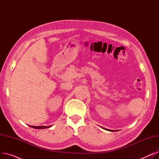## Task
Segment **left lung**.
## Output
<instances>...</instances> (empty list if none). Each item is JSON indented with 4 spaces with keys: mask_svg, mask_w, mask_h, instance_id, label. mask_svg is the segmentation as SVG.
I'll use <instances>...</instances> for the list:
<instances>
[{
    "mask_svg": "<svg viewBox=\"0 0 159 159\" xmlns=\"http://www.w3.org/2000/svg\"><path fill=\"white\" fill-rule=\"evenodd\" d=\"M104 129H106V130H107V131H117V130H110V129H106V128H104Z\"/></svg>",
    "mask_w": 159,
    "mask_h": 159,
    "instance_id": "1",
    "label": "left lung"
}]
</instances>
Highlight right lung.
<instances>
[{
	"mask_svg": "<svg viewBox=\"0 0 159 159\" xmlns=\"http://www.w3.org/2000/svg\"><path fill=\"white\" fill-rule=\"evenodd\" d=\"M30 127L33 128H35V129H46V128H49L50 127H52V126H30Z\"/></svg>",
	"mask_w": 159,
	"mask_h": 159,
	"instance_id": "right-lung-1",
	"label": "right lung"
}]
</instances>
